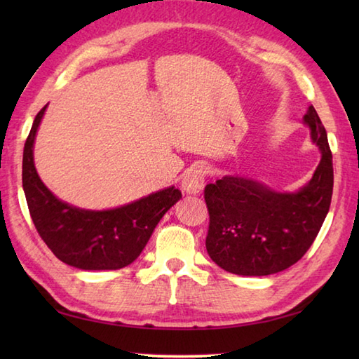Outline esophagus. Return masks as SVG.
<instances>
[{
    "instance_id": "34e87169",
    "label": "esophagus",
    "mask_w": 359,
    "mask_h": 359,
    "mask_svg": "<svg viewBox=\"0 0 359 359\" xmlns=\"http://www.w3.org/2000/svg\"><path fill=\"white\" fill-rule=\"evenodd\" d=\"M207 166L205 165H196L191 170L187 172V175L182 180V188L188 194H199L203 185H205V177H207Z\"/></svg>"
}]
</instances>
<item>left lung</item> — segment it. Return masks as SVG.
Here are the masks:
<instances>
[{"instance_id": "left-lung-1", "label": "left lung", "mask_w": 359, "mask_h": 359, "mask_svg": "<svg viewBox=\"0 0 359 359\" xmlns=\"http://www.w3.org/2000/svg\"><path fill=\"white\" fill-rule=\"evenodd\" d=\"M304 123L323 152L313 177L297 193H276L256 180L226 175L205 187L210 225L207 251L220 269L266 276L307 253L329 212L333 163L327 133L313 106Z\"/></svg>"}]
</instances>
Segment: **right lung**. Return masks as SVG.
Wrapping results in <instances>:
<instances>
[{
    "label": "right lung",
    "instance_id": "right-lung-1",
    "mask_svg": "<svg viewBox=\"0 0 359 359\" xmlns=\"http://www.w3.org/2000/svg\"><path fill=\"white\" fill-rule=\"evenodd\" d=\"M44 111L46 106L36 114L22 152V189L38 234L60 261L75 269L118 270L133 264L182 193L170 187L106 211L80 210L58 201L34 165V140Z\"/></svg>",
    "mask_w": 359,
    "mask_h": 359
}]
</instances>
